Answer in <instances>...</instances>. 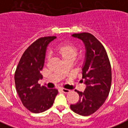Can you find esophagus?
I'll return each mask as SVG.
<instances>
[{
	"label": "esophagus",
	"instance_id": "esophagus-1",
	"mask_svg": "<svg viewBox=\"0 0 128 128\" xmlns=\"http://www.w3.org/2000/svg\"><path fill=\"white\" fill-rule=\"evenodd\" d=\"M61 90H62L63 93H65V94H67V93L70 92V90L68 89H66V88H61Z\"/></svg>",
	"mask_w": 128,
	"mask_h": 128
}]
</instances>
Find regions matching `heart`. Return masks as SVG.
<instances>
[{
  "label": "heart",
  "instance_id": "obj_1",
  "mask_svg": "<svg viewBox=\"0 0 128 128\" xmlns=\"http://www.w3.org/2000/svg\"><path fill=\"white\" fill-rule=\"evenodd\" d=\"M58 52L63 61L68 59H74L78 54V50L75 46L71 44H63L58 48ZM47 58H49V55L47 56Z\"/></svg>",
  "mask_w": 128,
  "mask_h": 128
}]
</instances>
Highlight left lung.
I'll use <instances>...</instances> for the list:
<instances>
[{
  "instance_id": "left-lung-1",
  "label": "left lung",
  "mask_w": 128,
  "mask_h": 128,
  "mask_svg": "<svg viewBox=\"0 0 128 128\" xmlns=\"http://www.w3.org/2000/svg\"><path fill=\"white\" fill-rule=\"evenodd\" d=\"M86 46V62L82 68V79L86 88L84 92L76 90L78 102L70 104L72 111L82 116H90L102 106L109 94L112 82L111 66L103 45L89 32L74 33Z\"/></svg>"
}]
</instances>
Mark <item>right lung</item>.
Listing matches in <instances>:
<instances>
[{"label":"right lung","instance_id":"right-lung-1","mask_svg":"<svg viewBox=\"0 0 128 128\" xmlns=\"http://www.w3.org/2000/svg\"><path fill=\"white\" fill-rule=\"evenodd\" d=\"M56 36L41 37L27 48L22 55L15 72L16 88L25 108L33 113L46 111L52 106L56 89H48L38 83L42 78L40 71L44 66L48 44Z\"/></svg>","mask_w":128,"mask_h":128}]
</instances>
